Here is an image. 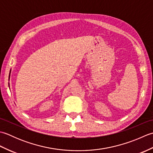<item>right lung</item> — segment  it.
<instances>
[{"instance_id": "add662e5", "label": "right lung", "mask_w": 153, "mask_h": 153, "mask_svg": "<svg viewBox=\"0 0 153 153\" xmlns=\"http://www.w3.org/2000/svg\"><path fill=\"white\" fill-rule=\"evenodd\" d=\"M9 87H10V86H9Z\"/></svg>"}]
</instances>
